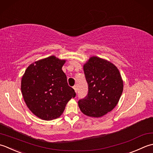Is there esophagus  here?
Segmentation results:
<instances>
[{"instance_id": "1", "label": "esophagus", "mask_w": 153, "mask_h": 153, "mask_svg": "<svg viewBox=\"0 0 153 153\" xmlns=\"http://www.w3.org/2000/svg\"><path fill=\"white\" fill-rule=\"evenodd\" d=\"M73 89L74 90V91H75V92H77V86L76 85L73 86Z\"/></svg>"}]
</instances>
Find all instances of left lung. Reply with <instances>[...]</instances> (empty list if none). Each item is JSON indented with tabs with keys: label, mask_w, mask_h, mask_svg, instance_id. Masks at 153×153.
<instances>
[{
	"label": "left lung",
	"mask_w": 153,
	"mask_h": 153,
	"mask_svg": "<svg viewBox=\"0 0 153 153\" xmlns=\"http://www.w3.org/2000/svg\"><path fill=\"white\" fill-rule=\"evenodd\" d=\"M83 70L88 92L78 104L86 116L100 117L111 111L119 102L123 89L122 78L116 65L95 56L84 64Z\"/></svg>",
	"instance_id": "obj_1"
}]
</instances>
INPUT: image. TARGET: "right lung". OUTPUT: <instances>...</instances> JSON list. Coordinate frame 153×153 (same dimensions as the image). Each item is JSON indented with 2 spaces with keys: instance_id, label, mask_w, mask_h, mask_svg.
Segmentation results:
<instances>
[{
  "instance_id": "obj_1",
  "label": "right lung",
  "mask_w": 153,
  "mask_h": 153,
  "mask_svg": "<svg viewBox=\"0 0 153 153\" xmlns=\"http://www.w3.org/2000/svg\"><path fill=\"white\" fill-rule=\"evenodd\" d=\"M66 60L52 55L30 65L22 77L21 90L27 108L37 117L52 120L60 117L76 93L62 71Z\"/></svg>"
}]
</instances>
